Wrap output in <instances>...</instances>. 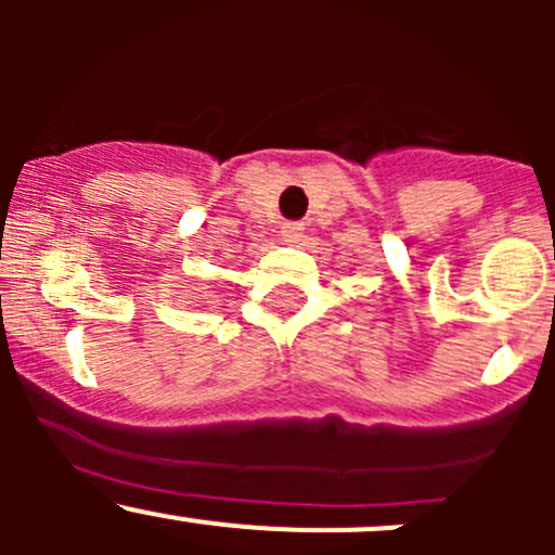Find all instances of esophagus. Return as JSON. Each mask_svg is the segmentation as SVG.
<instances>
[{
    "mask_svg": "<svg viewBox=\"0 0 555 555\" xmlns=\"http://www.w3.org/2000/svg\"><path fill=\"white\" fill-rule=\"evenodd\" d=\"M282 236H284V242L298 244L300 236H304V225H300V222H284V225H282Z\"/></svg>",
    "mask_w": 555,
    "mask_h": 555,
    "instance_id": "esophagus-1",
    "label": "esophagus"
}]
</instances>
